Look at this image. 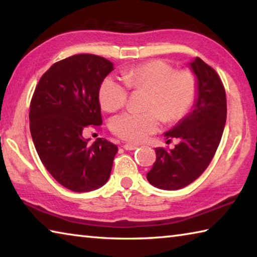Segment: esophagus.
Wrapping results in <instances>:
<instances>
[{"instance_id": "34e87169", "label": "esophagus", "mask_w": 257, "mask_h": 257, "mask_svg": "<svg viewBox=\"0 0 257 257\" xmlns=\"http://www.w3.org/2000/svg\"><path fill=\"white\" fill-rule=\"evenodd\" d=\"M137 147H138V145H135V144H124L123 145V149L125 151H134V150H136Z\"/></svg>"}]
</instances>
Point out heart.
Segmentation results:
<instances>
[{"mask_svg":"<svg viewBox=\"0 0 257 257\" xmlns=\"http://www.w3.org/2000/svg\"><path fill=\"white\" fill-rule=\"evenodd\" d=\"M124 82L107 76L98 88L101 106L108 112L123 107L128 98V87L149 89L144 113L125 112L111 121L116 136L132 143H141L158 132L162 122H176L189 112L197 96L196 78L190 71H177L164 60H151L123 72Z\"/></svg>","mask_w":257,"mask_h":257,"instance_id":"obj_1","label":"heart"}]
</instances>
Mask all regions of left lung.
<instances>
[{
    "label": "left lung",
    "instance_id": "8db88e82",
    "mask_svg": "<svg viewBox=\"0 0 257 257\" xmlns=\"http://www.w3.org/2000/svg\"><path fill=\"white\" fill-rule=\"evenodd\" d=\"M189 67L196 77V99L184 118L164 134L168 141L179 139V144L169 151L155 149L156 161L146 177L160 189L184 188L206 170L227 120L225 90L219 75L199 58L191 60Z\"/></svg>",
    "mask_w": 257,
    "mask_h": 257
}]
</instances>
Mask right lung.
<instances>
[{"mask_svg": "<svg viewBox=\"0 0 257 257\" xmlns=\"http://www.w3.org/2000/svg\"><path fill=\"white\" fill-rule=\"evenodd\" d=\"M111 61L77 54L54 63L38 81L30 102V134L38 156L66 188L86 193L106 184L118 146L104 138L92 145L87 125L102 124L98 88Z\"/></svg>", "mask_w": 257, "mask_h": 257, "instance_id": "right-lung-1", "label": "right lung"}]
</instances>
